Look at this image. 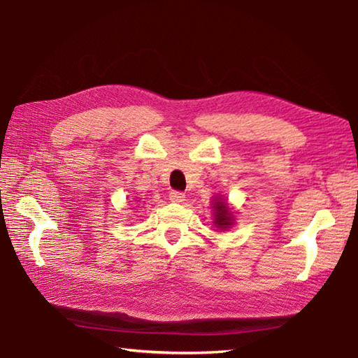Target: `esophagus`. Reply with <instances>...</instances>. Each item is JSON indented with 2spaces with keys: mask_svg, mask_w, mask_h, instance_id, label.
<instances>
[{
  "mask_svg": "<svg viewBox=\"0 0 358 358\" xmlns=\"http://www.w3.org/2000/svg\"><path fill=\"white\" fill-rule=\"evenodd\" d=\"M186 199V195L183 192H177V191H172L169 194V200L173 203H183Z\"/></svg>",
  "mask_w": 358,
  "mask_h": 358,
  "instance_id": "esophagus-1",
  "label": "esophagus"
}]
</instances>
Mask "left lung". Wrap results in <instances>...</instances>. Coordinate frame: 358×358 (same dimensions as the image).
I'll list each match as a JSON object with an SVG mask.
<instances>
[{
  "label": "left lung",
  "instance_id": "left-lung-1",
  "mask_svg": "<svg viewBox=\"0 0 358 358\" xmlns=\"http://www.w3.org/2000/svg\"><path fill=\"white\" fill-rule=\"evenodd\" d=\"M212 203V212H214V226L217 227V231H229L231 227L235 224V217H234V208L229 206L227 203V199L222 195H215Z\"/></svg>",
  "mask_w": 358,
  "mask_h": 358
}]
</instances>
